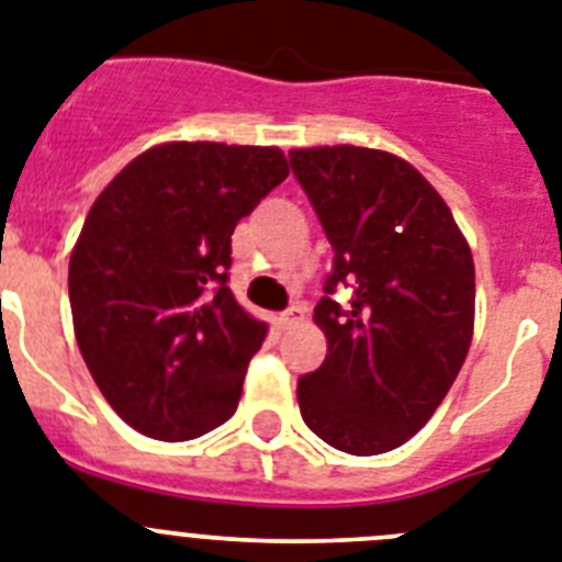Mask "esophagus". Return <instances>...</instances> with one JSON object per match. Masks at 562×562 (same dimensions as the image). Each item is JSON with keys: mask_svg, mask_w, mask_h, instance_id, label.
<instances>
[{"mask_svg": "<svg viewBox=\"0 0 562 562\" xmlns=\"http://www.w3.org/2000/svg\"><path fill=\"white\" fill-rule=\"evenodd\" d=\"M302 319H305V305L296 302V305H291V308L282 311V314L277 316V325H280V328H291V325H296V322Z\"/></svg>", "mask_w": 562, "mask_h": 562, "instance_id": "34e87169", "label": "esophagus"}]
</instances>
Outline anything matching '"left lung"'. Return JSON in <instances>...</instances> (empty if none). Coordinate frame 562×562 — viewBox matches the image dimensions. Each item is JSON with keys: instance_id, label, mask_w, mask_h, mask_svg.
<instances>
[{"instance_id": "1", "label": "left lung", "mask_w": 562, "mask_h": 562, "mask_svg": "<svg viewBox=\"0 0 562 562\" xmlns=\"http://www.w3.org/2000/svg\"><path fill=\"white\" fill-rule=\"evenodd\" d=\"M288 158L334 246L314 308L328 356L296 382L302 422L350 456L396 450L429 422L467 359L472 251L407 160L348 144ZM341 284L351 288L345 310L333 300Z\"/></svg>"}]
</instances>
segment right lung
I'll list each match as a JSON object with an SVG mask.
<instances>
[{
    "label": "right lung",
    "mask_w": 562,
    "mask_h": 562,
    "mask_svg": "<svg viewBox=\"0 0 562 562\" xmlns=\"http://www.w3.org/2000/svg\"><path fill=\"white\" fill-rule=\"evenodd\" d=\"M288 178L277 146L175 140L95 198L70 257L78 350L110 407L158 441L234 416L268 325L234 300V226Z\"/></svg>",
    "instance_id": "right-lung-1"
}]
</instances>
